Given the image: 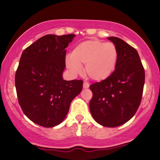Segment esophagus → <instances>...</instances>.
Returning a JSON list of instances; mask_svg holds the SVG:
<instances>
[{
  "instance_id": "obj_1",
  "label": "esophagus",
  "mask_w": 160,
  "mask_h": 160,
  "mask_svg": "<svg viewBox=\"0 0 160 160\" xmlns=\"http://www.w3.org/2000/svg\"><path fill=\"white\" fill-rule=\"evenodd\" d=\"M83 88H84V89H87V88H88L90 87V84H89V83H88V82H84V83H83Z\"/></svg>"
}]
</instances>
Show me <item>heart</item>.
Listing matches in <instances>:
<instances>
[{"label":"heart","mask_w":160,"mask_h":160,"mask_svg":"<svg viewBox=\"0 0 160 160\" xmlns=\"http://www.w3.org/2000/svg\"><path fill=\"white\" fill-rule=\"evenodd\" d=\"M118 49L114 44L100 40H88L77 45L67 58V68L75 74L85 72L90 79L102 81L108 78L115 68Z\"/></svg>","instance_id":"1"}]
</instances>
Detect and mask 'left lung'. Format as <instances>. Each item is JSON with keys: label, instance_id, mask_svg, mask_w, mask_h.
<instances>
[{"label": "left lung", "instance_id": "obj_1", "mask_svg": "<svg viewBox=\"0 0 160 160\" xmlns=\"http://www.w3.org/2000/svg\"><path fill=\"white\" fill-rule=\"evenodd\" d=\"M118 49L114 71L108 78L90 86L89 107L100 125L114 128L129 121L141 103L145 70L136 49L117 37H108Z\"/></svg>", "mask_w": 160, "mask_h": 160}]
</instances>
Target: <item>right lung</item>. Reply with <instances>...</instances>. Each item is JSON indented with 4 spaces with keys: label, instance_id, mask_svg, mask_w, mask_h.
<instances>
[{
    "label": "right lung",
    "instance_id": "1",
    "mask_svg": "<svg viewBox=\"0 0 160 160\" xmlns=\"http://www.w3.org/2000/svg\"><path fill=\"white\" fill-rule=\"evenodd\" d=\"M75 36L46 35L22 52L15 73L18 99L24 114L37 125H59L83 89V80L62 78L66 48Z\"/></svg>",
    "mask_w": 160,
    "mask_h": 160
}]
</instances>
